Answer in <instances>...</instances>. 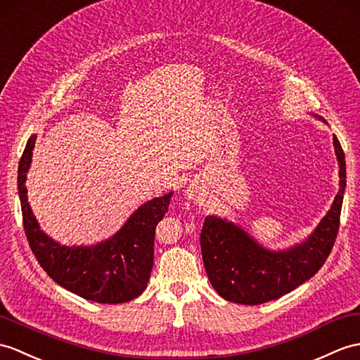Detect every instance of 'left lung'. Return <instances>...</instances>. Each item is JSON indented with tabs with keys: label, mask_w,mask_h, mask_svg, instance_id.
<instances>
[{
	"label": "left lung",
	"mask_w": 360,
	"mask_h": 360,
	"mask_svg": "<svg viewBox=\"0 0 360 360\" xmlns=\"http://www.w3.org/2000/svg\"><path fill=\"white\" fill-rule=\"evenodd\" d=\"M339 161V193L327 216L304 244L269 252L231 222L207 216L200 230V253L213 288L230 302L257 305L290 293L321 270L336 240L347 186L345 155L333 138Z\"/></svg>",
	"instance_id": "8db88e82"
}]
</instances>
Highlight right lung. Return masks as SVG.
Masks as SVG:
<instances>
[{
  "instance_id": "1",
  "label": "right lung",
  "mask_w": 360,
  "mask_h": 360,
  "mask_svg": "<svg viewBox=\"0 0 360 360\" xmlns=\"http://www.w3.org/2000/svg\"><path fill=\"white\" fill-rule=\"evenodd\" d=\"M37 136H32L18 165V193L24 231L32 253L58 285L99 304H122L146 290L153 269L155 230L169 212L173 193L148 200L124 227L95 247H64L39 230L27 202L26 173Z\"/></svg>"
}]
</instances>
